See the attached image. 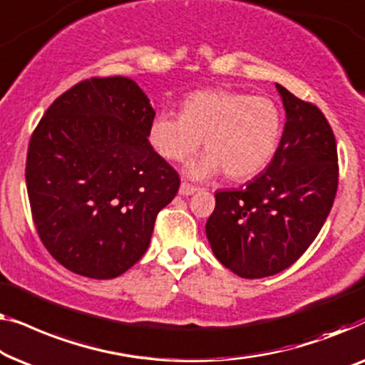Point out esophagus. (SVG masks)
<instances>
[{
    "instance_id": "34e87169",
    "label": "esophagus",
    "mask_w": 365,
    "mask_h": 365,
    "mask_svg": "<svg viewBox=\"0 0 365 365\" xmlns=\"http://www.w3.org/2000/svg\"><path fill=\"white\" fill-rule=\"evenodd\" d=\"M197 187H195V185H190V183H187V182H182V185H180V188H178V193L180 195H183V197H188V195H193L195 192H197Z\"/></svg>"
}]
</instances>
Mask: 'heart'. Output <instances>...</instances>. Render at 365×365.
Wrapping results in <instances>:
<instances>
[{"label":"heart","instance_id":"heart-1","mask_svg":"<svg viewBox=\"0 0 365 365\" xmlns=\"http://www.w3.org/2000/svg\"><path fill=\"white\" fill-rule=\"evenodd\" d=\"M281 132L283 115L269 97L207 89L190 94L182 114L160 112L148 138L167 160L182 162L197 152L205 137L207 153L188 167L190 175L210 177L223 170L230 180H246L271 162Z\"/></svg>","mask_w":365,"mask_h":365}]
</instances>
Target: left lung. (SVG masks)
I'll return each instance as SVG.
<instances>
[{"instance_id":"8db88e82","label":"left lung","mask_w":365,"mask_h":365,"mask_svg":"<svg viewBox=\"0 0 365 365\" xmlns=\"http://www.w3.org/2000/svg\"><path fill=\"white\" fill-rule=\"evenodd\" d=\"M286 110L273 160L245 188L217 192L207 238L223 266L246 279L297 261L321 232L339 180L336 138L314 104L276 84Z\"/></svg>"}]
</instances>
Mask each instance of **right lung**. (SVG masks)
<instances>
[{
  "label": "right lung",
  "instance_id": "obj_1",
  "mask_svg": "<svg viewBox=\"0 0 365 365\" xmlns=\"http://www.w3.org/2000/svg\"><path fill=\"white\" fill-rule=\"evenodd\" d=\"M155 112L122 76L81 81L31 135V215L51 256L76 274L112 279L142 258L180 177L148 143Z\"/></svg>",
  "mask_w": 365,
  "mask_h": 365
}]
</instances>
